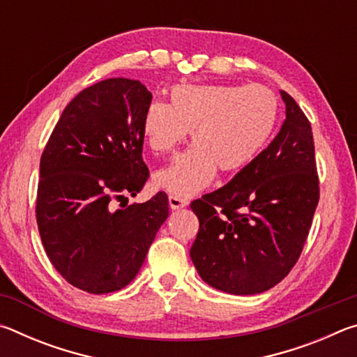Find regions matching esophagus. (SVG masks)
<instances>
[{"instance_id":"esophagus-1","label":"esophagus","mask_w":357,"mask_h":357,"mask_svg":"<svg viewBox=\"0 0 357 357\" xmlns=\"http://www.w3.org/2000/svg\"><path fill=\"white\" fill-rule=\"evenodd\" d=\"M168 203H170V208L172 209H181V208H185L189 202L184 200V198L176 197V195H170L168 197Z\"/></svg>"}]
</instances>
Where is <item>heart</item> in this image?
<instances>
[{"instance_id": "b5f03b06", "label": "heart", "mask_w": 357, "mask_h": 357, "mask_svg": "<svg viewBox=\"0 0 357 357\" xmlns=\"http://www.w3.org/2000/svg\"><path fill=\"white\" fill-rule=\"evenodd\" d=\"M279 116V100L263 84H178L170 105L155 100L143 116V137L157 154L185 140L192 146L154 174L159 189L190 197L208 187L220 172L249 165L268 143Z\"/></svg>"}]
</instances>
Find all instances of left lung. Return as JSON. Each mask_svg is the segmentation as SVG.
Returning <instances> with one entry per match:
<instances>
[{
	"label": "left lung",
	"instance_id": "left-lung-1",
	"mask_svg": "<svg viewBox=\"0 0 357 357\" xmlns=\"http://www.w3.org/2000/svg\"><path fill=\"white\" fill-rule=\"evenodd\" d=\"M280 96V132L228 184L190 203L200 220L190 258L202 279L229 294H257L285 279L309 236L319 200L312 126Z\"/></svg>",
	"mask_w": 357,
	"mask_h": 357
}]
</instances>
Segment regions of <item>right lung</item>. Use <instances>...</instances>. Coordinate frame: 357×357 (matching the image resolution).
I'll list each match as a JSON object with an SVG mask.
<instances>
[{
    "label": "right lung",
    "mask_w": 357,
    "mask_h": 357,
    "mask_svg": "<svg viewBox=\"0 0 357 357\" xmlns=\"http://www.w3.org/2000/svg\"><path fill=\"white\" fill-rule=\"evenodd\" d=\"M146 86L107 78L78 93L40 157L36 202L39 234L55 269L70 285L105 294L135 279L168 217V197L128 202L148 181L143 162Z\"/></svg>",
    "instance_id": "right-lung-1"
}]
</instances>
